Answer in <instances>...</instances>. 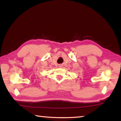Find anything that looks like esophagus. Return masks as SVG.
Here are the masks:
<instances>
[{
	"mask_svg": "<svg viewBox=\"0 0 121 121\" xmlns=\"http://www.w3.org/2000/svg\"><path fill=\"white\" fill-rule=\"evenodd\" d=\"M59 68H62V65H59Z\"/></svg>",
	"mask_w": 121,
	"mask_h": 121,
	"instance_id": "obj_1",
	"label": "esophagus"
}]
</instances>
